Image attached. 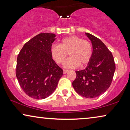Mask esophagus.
<instances>
[{
    "label": "esophagus",
    "instance_id": "34e87169",
    "mask_svg": "<svg viewBox=\"0 0 130 130\" xmlns=\"http://www.w3.org/2000/svg\"><path fill=\"white\" fill-rule=\"evenodd\" d=\"M69 72V70H63V73L64 74H66V73H67V72Z\"/></svg>",
    "mask_w": 130,
    "mask_h": 130
}]
</instances>
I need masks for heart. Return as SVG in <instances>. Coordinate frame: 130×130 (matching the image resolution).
Here are the masks:
<instances>
[{
	"instance_id": "obj_1",
	"label": "heart",
	"mask_w": 130,
	"mask_h": 130,
	"mask_svg": "<svg viewBox=\"0 0 130 130\" xmlns=\"http://www.w3.org/2000/svg\"><path fill=\"white\" fill-rule=\"evenodd\" d=\"M67 53L70 57L64 62L63 66L67 69L77 68L80 64L84 66L89 62L92 55V45L88 41L72 35L63 39L60 44L51 46V56L57 64L63 63Z\"/></svg>"
}]
</instances>
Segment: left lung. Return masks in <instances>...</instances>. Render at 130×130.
I'll use <instances>...</instances> for the list:
<instances>
[{"instance_id": "obj_1", "label": "left lung", "mask_w": 130, "mask_h": 130, "mask_svg": "<svg viewBox=\"0 0 130 130\" xmlns=\"http://www.w3.org/2000/svg\"><path fill=\"white\" fill-rule=\"evenodd\" d=\"M91 41V59L84 70L76 71L73 82L74 90L86 98H96L109 88L115 70L112 54L102 41L89 33H85Z\"/></svg>"}]
</instances>
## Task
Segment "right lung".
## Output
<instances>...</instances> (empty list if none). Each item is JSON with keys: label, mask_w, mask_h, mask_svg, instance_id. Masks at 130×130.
Listing matches in <instances>:
<instances>
[{"label": "right lung", "mask_w": 130, "mask_h": 130, "mask_svg": "<svg viewBox=\"0 0 130 130\" xmlns=\"http://www.w3.org/2000/svg\"><path fill=\"white\" fill-rule=\"evenodd\" d=\"M56 37L54 34H40L25 44L18 56L17 79L25 93L34 99L51 95L63 76L51 54Z\"/></svg>", "instance_id": "obj_1"}]
</instances>
